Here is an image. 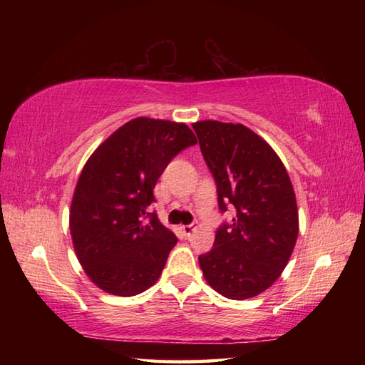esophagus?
Masks as SVG:
<instances>
[{
  "label": "esophagus",
  "mask_w": 365,
  "mask_h": 365,
  "mask_svg": "<svg viewBox=\"0 0 365 365\" xmlns=\"http://www.w3.org/2000/svg\"><path fill=\"white\" fill-rule=\"evenodd\" d=\"M180 229H182V232H183L185 235L190 237V235H191V232L195 230V226H192V224H185V226H182Z\"/></svg>",
  "instance_id": "34e87169"
}]
</instances>
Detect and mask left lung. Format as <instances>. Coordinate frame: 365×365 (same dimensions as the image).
<instances>
[{
    "mask_svg": "<svg viewBox=\"0 0 365 365\" xmlns=\"http://www.w3.org/2000/svg\"><path fill=\"white\" fill-rule=\"evenodd\" d=\"M218 187V205L234 222L199 257L207 284L229 299L254 298L282 274L297 245L299 220L289 173L265 139L243 123H192Z\"/></svg>",
    "mask_w": 365,
    "mask_h": 365,
    "instance_id": "8db88e82",
    "label": "left lung"
}]
</instances>
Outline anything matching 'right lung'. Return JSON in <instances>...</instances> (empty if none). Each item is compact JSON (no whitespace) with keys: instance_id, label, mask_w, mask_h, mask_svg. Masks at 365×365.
<instances>
[{"instance_id":"right-lung-1","label":"right lung","mask_w":365,"mask_h":365,"mask_svg":"<svg viewBox=\"0 0 365 365\" xmlns=\"http://www.w3.org/2000/svg\"><path fill=\"white\" fill-rule=\"evenodd\" d=\"M196 143L187 123L136 118L92 152L76 182L68 226L76 257L98 289L135 297L158 281L177 237L147 213L152 190L169 161Z\"/></svg>"}]
</instances>
